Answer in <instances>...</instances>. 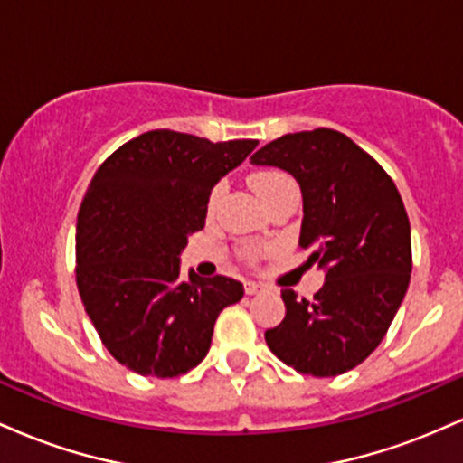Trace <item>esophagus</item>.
<instances>
[{
    "instance_id": "esophagus-1",
    "label": "esophagus",
    "mask_w": 463,
    "mask_h": 463,
    "mask_svg": "<svg viewBox=\"0 0 463 463\" xmlns=\"http://www.w3.org/2000/svg\"><path fill=\"white\" fill-rule=\"evenodd\" d=\"M243 289H246L248 296H254V294H261L265 287L261 283H254V280H248V283L243 285Z\"/></svg>"
}]
</instances>
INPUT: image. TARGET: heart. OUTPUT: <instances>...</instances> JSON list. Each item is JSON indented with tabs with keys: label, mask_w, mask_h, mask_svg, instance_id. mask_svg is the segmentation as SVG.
I'll return each mask as SVG.
<instances>
[{
	"label": "heart",
	"mask_w": 463,
	"mask_h": 463,
	"mask_svg": "<svg viewBox=\"0 0 463 463\" xmlns=\"http://www.w3.org/2000/svg\"><path fill=\"white\" fill-rule=\"evenodd\" d=\"M252 187H254V191H257L259 195H261V200L265 202V204H268V202L272 200L274 195H279L280 191L296 187V183H294V178L289 176V174L279 172V169H265V172L254 174V176H252ZM220 195H222V184H217V187L211 191V198H209L211 209H213L215 202L220 200ZM257 254H259L257 250H248L246 257L250 259V261H254V259H257Z\"/></svg>",
	"instance_id": "1"
}]
</instances>
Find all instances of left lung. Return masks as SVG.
<instances>
[{
  "label": "left lung",
  "instance_id": "left-lung-1",
  "mask_svg": "<svg viewBox=\"0 0 463 463\" xmlns=\"http://www.w3.org/2000/svg\"><path fill=\"white\" fill-rule=\"evenodd\" d=\"M298 180L300 246L326 269L311 300L283 289L285 320L265 331L283 364L302 374L337 376L381 344L411 279V228L394 180L342 132L283 135L252 156Z\"/></svg>",
  "mask_w": 463,
  "mask_h": 463
}]
</instances>
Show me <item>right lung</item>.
Wrapping results in <instances>:
<instances>
[{
    "label": "right lung",
    "instance_id": "obj_1",
    "mask_svg": "<svg viewBox=\"0 0 463 463\" xmlns=\"http://www.w3.org/2000/svg\"><path fill=\"white\" fill-rule=\"evenodd\" d=\"M257 146L150 130L95 172L78 213L76 283L106 350L137 374L174 379L195 368L217 316L243 298L228 276L183 279L178 257L204 228L217 180Z\"/></svg>",
    "mask_w": 463,
    "mask_h": 463
}]
</instances>
